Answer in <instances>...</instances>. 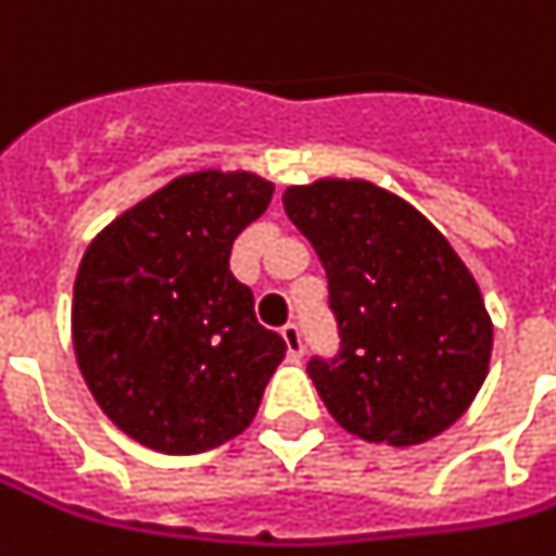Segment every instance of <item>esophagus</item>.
Listing matches in <instances>:
<instances>
[{
	"label": "esophagus",
	"instance_id": "esophagus-1",
	"mask_svg": "<svg viewBox=\"0 0 556 556\" xmlns=\"http://www.w3.org/2000/svg\"><path fill=\"white\" fill-rule=\"evenodd\" d=\"M282 340H286V345H289V355L291 358H301L304 355V337H301V328L294 325V321H289V325H282Z\"/></svg>",
	"mask_w": 556,
	"mask_h": 556
}]
</instances>
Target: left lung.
Here are the masks:
<instances>
[{
    "label": "left lung",
    "mask_w": 556,
    "mask_h": 556,
    "mask_svg": "<svg viewBox=\"0 0 556 556\" xmlns=\"http://www.w3.org/2000/svg\"><path fill=\"white\" fill-rule=\"evenodd\" d=\"M282 207L328 274L340 352L309 358L306 372L337 425L397 448L452 427L479 394L494 345L452 243L367 180L289 186Z\"/></svg>",
    "instance_id": "1"
}]
</instances>
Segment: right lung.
I'll list each match as a JSON object with an SVG mask.
<instances>
[{"label":"right lung","instance_id":"obj_1","mask_svg":"<svg viewBox=\"0 0 556 556\" xmlns=\"http://www.w3.org/2000/svg\"><path fill=\"white\" fill-rule=\"evenodd\" d=\"M250 170L184 174L116 216L77 267L72 340L102 413L162 454H198L243 433L286 340L255 318L228 258L267 211Z\"/></svg>","mask_w":556,"mask_h":556}]
</instances>
